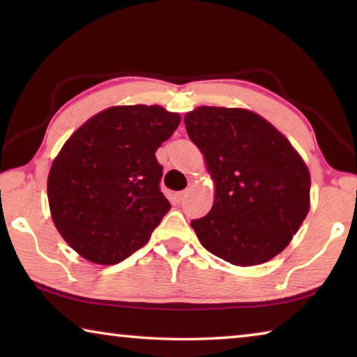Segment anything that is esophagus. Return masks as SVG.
I'll list each match as a JSON object with an SVG mask.
<instances>
[{
    "instance_id": "esophagus-1",
    "label": "esophagus",
    "mask_w": 357,
    "mask_h": 357,
    "mask_svg": "<svg viewBox=\"0 0 357 357\" xmlns=\"http://www.w3.org/2000/svg\"><path fill=\"white\" fill-rule=\"evenodd\" d=\"M187 195V190H181V192H176L174 193V200H176V203H183L184 198Z\"/></svg>"
}]
</instances>
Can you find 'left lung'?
I'll return each instance as SVG.
<instances>
[{
  "label": "left lung",
  "instance_id": "1",
  "mask_svg": "<svg viewBox=\"0 0 357 357\" xmlns=\"http://www.w3.org/2000/svg\"><path fill=\"white\" fill-rule=\"evenodd\" d=\"M184 124L215 185L213 208L190 222L202 245L236 266L279 255L310 208V173L298 151L244 108L198 107Z\"/></svg>",
  "mask_w": 357,
  "mask_h": 357
}]
</instances>
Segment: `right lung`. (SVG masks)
Here are the masks:
<instances>
[{
  "instance_id": "right-lung-1",
  "label": "right lung",
  "mask_w": 357,
  "mask_h": 357,
  "mask_svg": "<svg viewBox=\"0 0 357 357\" xmlns=\"http://www.w3.org/2000/svg\"><path fill=\"white\" fill-rule=\"evenodd\" d=\"M179 123L159 105L110 107L64 143L47 193L53 223L78 255L116 264L148 243L172 208L155 151Z\"/></svg>"
}]
</instances>
